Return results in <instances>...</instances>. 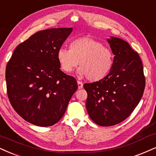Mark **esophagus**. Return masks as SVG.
Wrapping results in <instances>:
<instances>
[{"mask_svg": "<svg viewBox=\"0 0 156 156\" xmlns=\"http://www.w3.org/2000/svg\"><path fill=\"white\" fill-rule=\"evenodd\" d=\"M77 84H78V89H82L83 87V83L80 81H77Z\"/></svg>", "mask_w": 156, "mask_h": 156, "instance_id": "obj_1", "label": "esophagus"}]
</instances>
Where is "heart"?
Listing matches in <instances>:
<instances>
[{
	"label": "heart",
	"instance_id": "b5f03b06",
	"mask_svg": "<svg viewBox=\"0 0 156 156\" xmlns=\"http://www.w3.org/2000/svg\"><path fill=\"white\" fill-rule=\"evenodd\" d=\"M57 60L65 73H71L80 63L79 74L90 82H98L108 75L113 68V52L93 38L83 37L73 40L69 49L61 48Z\"/></svg>",
	"mask_w": 156,
	"mask_h": 156
}]
</instances>
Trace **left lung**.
<instances>
[{"label": "left lung", "mask_w": 156, "mask_h": 156, "mask_svg": "<svg viewBox=\"0 0 156 156\" xmlns=\"http://www.w3.org/2000/svg\"><path fill=\"white\" fill-rule=\"evenodd\" d=\"M114 54L113 68L101 81L85 83L86 108L90 119L102 126H110L130 116L143 97L145 87L140 55L120 38L108 39Z\"/></svg>", "instance_id": "1"}]
</instances>
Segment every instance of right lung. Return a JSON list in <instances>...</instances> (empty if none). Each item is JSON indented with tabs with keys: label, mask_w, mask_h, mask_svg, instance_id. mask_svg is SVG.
Here are the masks:
<instances>
[{
	"label": "right lung",
	"mask_w": 156,
	"mask_h": 156,
	"mask_svg": "<svg viewBox=\"0 0 156 156\" xmlns=\"http://www.w3.org/2000/svg\"><path fill=\"white\" fill-rule=\"evenodd\" d=\"M72 28L39 31L20 43L5 68L7 94L16 112L27 122L50 126L64 114L78 85L63 73L57 51Z\"/></svg>",
	"instance_id": "right-lung-1"
}]
</instances>
